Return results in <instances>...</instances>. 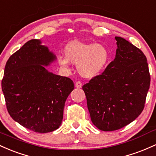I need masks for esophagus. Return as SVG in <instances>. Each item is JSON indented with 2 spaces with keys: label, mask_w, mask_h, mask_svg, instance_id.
Wrapping results in <instances>:
<instances>
[{
  "label": "esophagus",
  "mask_w": 156,
  "mask_h": 156,
  "mask_svg": "<svg viewBox=\"0 0 156 156\" xmlns=\"http://www.w3.org/2000/svg\"><path fill=\"white\" fill-rule=\"evenodd\" d=\"M82 86H83V84H82L81 82L77 81L76 83H75V87H77V88H81Z\"/></svg>",
  "instance_id": "esophagus-1"
}]
</instances>
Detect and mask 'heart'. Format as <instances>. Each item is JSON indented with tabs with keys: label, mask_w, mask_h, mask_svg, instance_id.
<instances>
[{
	"label": "heart",
	"mask_w": 156,
	"mask_h": 156,
	"mask_svg": "<svg viewBox=\"0 0 156 156\" xmlns=\"http://www.w3.org/2000/svg\"><path fill=\"white\" fill-rule=\"evenodd\" d=\"M66 57H59L58 63L67 68L69 62L78 66V71L81 76L92 78L104 71L109 60V51L104 45L99 43H87L73 41L65 48Z\"/></svg>",
	"instance_id": "obj_1"
}]
</instances>
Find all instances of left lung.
Masks as SVG:
<instances>
[{
	"instance_id": "8db88e82",
	"label": "left lung",
	"mask_w": 156,
	"mask_h": 156,
	"mask_svg": "<svg viewBox=\"0 0 156 156\" xmlns=\"http://www.w3.org/2000/svg\"><path fill=\"white\" fill-rule=\"evenodd\" d=\"M115 39L114 60L83 86L93 124L103 131L119 130L133 122L144 109L150 84L144 53L124 38Z\"/></svg>"
}]
</instances>
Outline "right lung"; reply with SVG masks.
Here are the masks:
<instances>
[{"label": "right lung", "instance_id": "1", "mask_svg": "<svg viewBox=\"0 0 156 156\" xmlns=\"http://www.w3.org/2000/svg\"><path fill=\"white\" fill-rule=\"evenodd\" d=\"M57 59L40 40H31L9 58L2 80L6 108L15 122L40 133L59 128L72 80L48 71Z\"/></svg>", "mask_w": 156, "mask_h": 156}]
</instances>
